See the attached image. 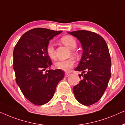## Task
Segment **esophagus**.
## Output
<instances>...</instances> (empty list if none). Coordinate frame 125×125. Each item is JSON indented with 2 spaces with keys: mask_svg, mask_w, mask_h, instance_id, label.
<instances>
[{
  "mask_svg": "<svg viewBox=\"0 0 125 125\" xmlns=\"http://www.w3.org/2000/svg\"><path fill=\"white\" fill-rule=\"evenodd\" d=\"M70 74H69V73H65V77H68V76H69L70 75Z\"/></svg>",
  "mask_w": 125,
  "mask_h": 125,
  "instance_id": "obj_1",
  "label": "esophagus"
}]
</instances>
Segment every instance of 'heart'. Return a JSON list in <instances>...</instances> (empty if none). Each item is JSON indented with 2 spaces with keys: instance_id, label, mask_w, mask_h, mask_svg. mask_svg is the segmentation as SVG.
Here are the masks:
<instances>
[{
  "instance_id": "b5f03b06",
  "label": "heart",
  "mask_w": 125,
  "mask_h": 125,
  "mask_svg": "<svg viewBox=\"0 0 125 125\" xmlns=\"http://www.w3.org/2000/svg\"><path fill=\"white\" fill-rule=\"evenodd\" d=\"M61 42L63 44L67 46L70 49L74 50L76 47V42L75 38L70 35H66L61 38ZM46 52L48 56L51 59L55 58L54 47L52 43H50L46 48ZM73 54H75L74 51H72ZM75 64V61L73 58H69L64 61H58L54 63V66L56 69L62 70L66 71L70 70Z\"/></svg>"
}]
</instances>
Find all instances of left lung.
<instances>
[{"instance_id": "obj_1", "label": "left lung", "mask_w": 125, "mask_h": 125, "mask_svg": "<svg viewBox=\"0 0 125 125\" xmlns=\"http://www.w3.org/2000/svg\"><path fill=\"white\" fill-rule=\"evenodd\" d=\"M81 43L83 53L75 70L81 71L79 84L73 93L80 104L90 106L97 102L104 94L111 77V58L104 39L96 33L80 30L68 32Z\"/></svg>"}]
</instances>
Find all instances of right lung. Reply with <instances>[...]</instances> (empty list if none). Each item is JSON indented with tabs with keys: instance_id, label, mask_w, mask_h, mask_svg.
I'll return each mask as SVG.
<instances>
[{
	"instance_id": "right-lung-1",
	"label": "right lung",
	"mask_w": 125,
	"mask_h": 125,
	"mask_svg": "<svg viewBox=\"0 0 125 125\" xmlns=\"http://www.w3.org/2000/svg\"><path fill=\"white\" fill-rule=\"evenodd\" d=\"M62 32L36 28L24 33L15 46L13 69L16 83L25 97L35 105L49 102L64 76L59 69L44 72L52 64L46 52L49 41Z\"/></svg>"
}]
</instances>
